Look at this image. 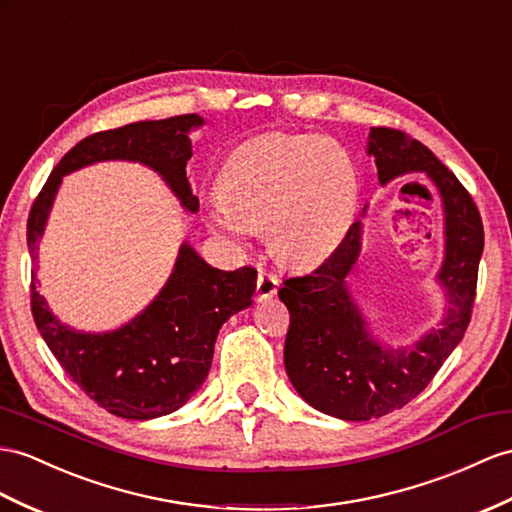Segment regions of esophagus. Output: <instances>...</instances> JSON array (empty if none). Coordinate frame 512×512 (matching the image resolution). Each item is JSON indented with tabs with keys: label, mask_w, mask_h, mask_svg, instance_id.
<instances>
[{
	"label": "esophagus",
	"mask_w": 512,
	"mask_h": 512,
	"mask_svg": "<svg viewBox=\"0 0 512 512\" xmlns=\"http://www.w3.org/2000/svg\"><path fill=\"white\" fill-rule=\"evenodd\" d=\"M279 290V279L274 277L270 272H259L257 274V300H264V298H272Z\"/></svg>",
	"instance_id": "obj_1"
}]
</instances>
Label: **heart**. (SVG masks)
Wrapping results in <instances>:
<instances>
[{"mask_svg":"<svg viewBox=\"0 0 512 512\" xmlns=\"http://www.w3.org/2000/svg\"><path fill=\"white\" fill-rule=\"evenodd\" d=\"M359 170L337 142L266 134L235 149L207 203V225L235 248L266 231L270 253L290 268L329 259L359 209Z\"/></svg>","mask_w":512,"mask_h":512,"instance_id":"b5f03b06","label":"heart"}]
</instances>
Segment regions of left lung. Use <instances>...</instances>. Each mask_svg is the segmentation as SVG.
<instances>
[{"label":"left lung","instance_id":"left-lung-1","mask_svg":"<svg viewBox=\"0 0 512 512\" xmlns=\"http://www.w3.org/2000/svg\"><path fill=\"white\" fill-rule=\"evenodd\" d=\"M368 155L374 157L381 186L409 173H424L435 186L445 238L437 283L448 307L437 329L415 344L391 348L374 339L346 281L361 253V222L350 227L324 264L283 281L279 298L290 311L285 372L313 409L346 422H368L402 409L428 387L467 331L484 248L476 203L422 142L398 129L372 127Z\"/></svg>","mask_w":512,"mask_h":512}]
</instances>
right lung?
I'll list each match as a JSON object with an SVG mask.
<instances>
[{
  "mask_svg": "<svg viewBox=\"0 0 512 512\" xmlns=\"http://www.w3.org/2000/svg\"><path fill=\"white\" fill-rule=\"evenodd\" d=\"M203 123L199 114H183L88 136L51 170L30 209L32 316L38 331L73 383L108 413L125 419L162 417L190 400L212 368L220 326L253 303L257 270L251 266L233 272L212 268L183 242L162 292L134 320L114 331L84 333L62 324L45 296L36 292L38 242L62 177L97 162L123 160L149 166L173 190L186 212H199L186 164L192 157L188 134Z\"/></svg>",
  "mask_w": 512,
  "mask_h": 512,
  "instance_id": "1",
  "label": "right lung"
}]
</instances>
